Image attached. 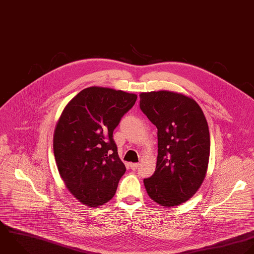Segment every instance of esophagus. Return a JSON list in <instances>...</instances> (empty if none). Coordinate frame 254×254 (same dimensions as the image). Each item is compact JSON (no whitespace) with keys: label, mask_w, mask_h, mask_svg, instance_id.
<instances>
[{"label":"esophagus","mask_w":254,"mask_h":254,"mask_svg":"<svg viewBox=\"0 0 254 254\" xmlns=\"http://www.w3.org/2000/svg\"><path fill=\"white\" fill-rule=\"evenodd\" d=\"M138 163H130L129 164V167H130V169H132V170H135L137 167H138Z\"/></svg>","instance_id":"1"}]
</instances>
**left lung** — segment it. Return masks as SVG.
<instances>
[{
	"label": "left lung",
	"instance_id": "obj_1",
	"mask_svg": "<svg viewBox=\"0 0 254 254\" xmlns=\"http://www.w3.org/2000/svg\"><path fill=\"white\" fill-rule=\"evenodd\" d=\"M139 107L157 127L153 175L143 180L148 196L163 207L192 198L207 174L210 132L205 115L191 97L170 91L140 93Z\"/></svg>",
	"mask_w": 254,
	"mask_h": 254
}]
</instances>
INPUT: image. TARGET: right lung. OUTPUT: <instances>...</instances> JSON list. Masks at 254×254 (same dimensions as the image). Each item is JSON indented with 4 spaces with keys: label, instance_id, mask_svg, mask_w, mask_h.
Segmentation results:
<instances>
[{
    "label": "right lung",
    "instance_id": "right-lung-1",
    "mask_svg": "<svg viewBox=\"0 0 254 254\" xmlns=\"http://www.w3.org/2000/svg\"><path fill=\"white\" fill-rule=\"evenodd\" d=\"M136 98L121 90L89 87L65 106L57 121L53 152L59 174L70 193L88 207L112 200L126 172L113 131Z\"/></svg>",
    "mask_w": 254,
    "mask_h": 254
}]
</instances>
